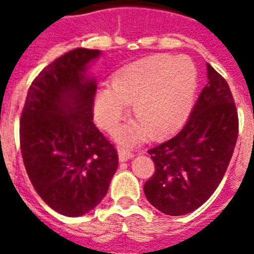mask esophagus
Returning a JSON list of instances; mask_svg holds the SVG:
<instances>
[{
	"mask_svg": "<svg viewBox=\"0 0 254 254\" xmlns=\"http://www.w3.org/2000/svg\"><path fill=\"white\" fill-rule=\"evenodd\" d=\"M134 157V154L131 151L127 150V149H119V159L120 162H127V159H131Z\"/></svg>",
	"mask_w": 254,
	"mask_h": 254,
	"instance_id": "1",
	"label": "esophagus"
}]
</instances>
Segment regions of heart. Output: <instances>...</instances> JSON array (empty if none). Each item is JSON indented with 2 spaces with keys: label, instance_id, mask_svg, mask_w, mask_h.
Segmentation results:
<instances>
[{
  "label": "heart",
  "instance_id": "1",
  "mask_svg": "<svg viewBox=\"0 0 254 254\" xmlns=\"http://www.w3.org/2000/svg\"><path fill=\"white\" fill-rule=\"evenodd\" d=\"M196 68L189 58L161 54L119 69L111 89L100 88L95 99L96 121L116 133L131 104L135 120L121 134L124 142H134L143 134L158 138L170 134L189 117L196 92Z\"/></svg>",
  "mask_w": 254,
  "mask_h": 254
}]
</instances>
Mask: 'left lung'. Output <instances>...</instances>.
Returning <instances> with one entry per match:
<instances>
[{
  "instance_id": "8db88e82",
  "label": "left lung",
  "mask_w": 254,
  "mask_h": 254,
  "mask_svg": "<svg viewBox=\"0 0 254 254\" xmlns=\"http://www.w3.org/2000/svg\"><path fill=\"white\" fill-rule=\"evenodd\" d=\"M207 77L181 131L147 151L155 171L143 191L151 205L170 216L192 212L208 200L236 146L239 117L228 83L208 63Z\"/></svg>"
}]
</instances>
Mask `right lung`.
Returning <instances> with one entry per match:
<instances>
[{
  "mask_svg": "<svg viewBox=\"0 0 254 254\" xmlns=\"http://www.w3.org/2000/svg\"><path fill=\"white\" fill-rule=\"evenodd\" d=\"M99 50L75 49L42 69L21 116L19 142L38 195L64 216H81L107 195L119 166L115 146L93 124L97 85L87 76Z\"/></svg>",
  "mask_w": 254,
  "mask_h": 254,
  "instance_id": "add662e5",
  "label": "right lung"
}]
</instances>
